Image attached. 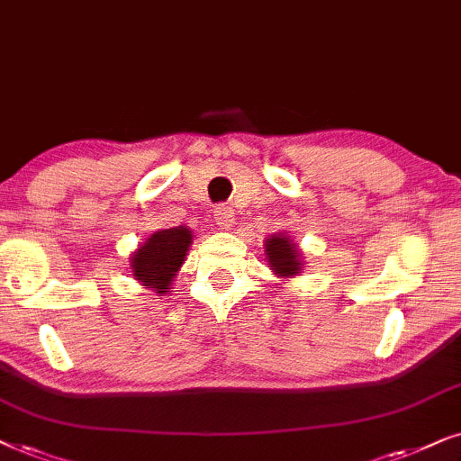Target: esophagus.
<instances>
[{"label":"esophagus","instance_id":"1","mask_svg":"<svg viewBox=\"0 0 461 461\" xmlns=\"http://www.w3.org/2000/svg\"><path fill=\"white\" fill-rule=\"evenodd\" d=\"M214 223L219 225V230H231V225H234V211L230 206H219L214 211Z\"/></svg>","mask_w":461,"mask_h":461}]
</instances>
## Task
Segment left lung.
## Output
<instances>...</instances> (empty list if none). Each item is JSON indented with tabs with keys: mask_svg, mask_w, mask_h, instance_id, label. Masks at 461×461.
<instances>
[{
	"mask_svg": "<svg viewBox=\"0 0 461 461\" xmlns=\"http://www.w3.org/2000/svg\"><path fill=\"white\" fill-rule=\"evenodd\" d=\"M266 255L269 261V267L274 269L276 274L280 276H294L302 267V263L297 261V250L288 238L282 236H272L266 244Z\"/></svg>",
	"mask_w": 461,
	"mask_h": 461,
	"instance_id": "1",
	"label": "left lung"
}]
</instances>
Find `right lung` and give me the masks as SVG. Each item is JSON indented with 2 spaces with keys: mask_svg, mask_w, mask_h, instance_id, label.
<instances>
[{
  "mask_svg": "<svg viewBox=\"0 0 461 461\" xmlns=\"http://www.w3.org/2000/svg\"><path fill=\"white\" fill-rule=\"evenodd\" d=\"M192 231L185 227H170L156 231L132 257V272L147 288L167 293L170 282L185 261Z\"/></svg>",
  "mask_w": 461,
  "mask_h": 461,
  "instance_id": "add662e5",
  "label": "right lung"
}]
</instances>
